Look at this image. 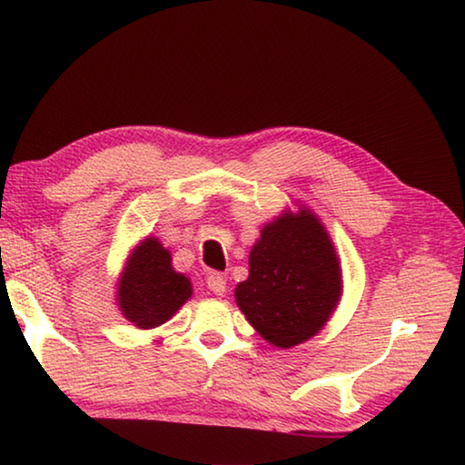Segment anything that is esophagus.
I'll return each mask as SVG.
<instances>
[{"mask_svg": "<svg viewBox=\"0 0 465 465\" xmlns=\"http://www.w3.org/2000/svg\"><path fill=\"white\" fill-rule=\"evenodd\" d=\"M207 286H209L211 292L217 294V297H222V294L227 289V282H225V278L222 274H209L207 276Z\"/></svg>", "mask_w": 465, "mask_h": 465, "instance_id": "1", "label": "esophagus"}]
</instances>
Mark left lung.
<instances>
[{
    "mask_svg": "<svg viewBox=\"0 0 465 465\" xmlns=\"http://www.w3.org/2000/svg\"><path fill=\"white\" fill-rule=\"evenodd\" d=\"M343 292L340 256L325 225L305 205L262 227L250 250V274L235 302L260 337L289 350L317 335Z\"/></svg>",
    "mask_w": 465,
    "mask_h": 465,
    "instance_id": "obj_1",
    "label": "left lung"
}]
</instances>
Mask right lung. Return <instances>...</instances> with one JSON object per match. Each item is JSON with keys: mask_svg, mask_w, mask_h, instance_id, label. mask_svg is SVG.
<instances>
[{"mask_svg": "<svg viewBox=\"0 0 465 465\" xmlns=\"http://www.w3.org/2000/svg\"><path fill=\"white\" fill-rule=\"evenodd\" d=\"M193 297V284L173 268V256L154 235L142 240L117 278L115 302L138 329H154Z\"/></svg>", "mask_w": 465, "mask_h": 465, "instance_id": "1", "label": "right lung"}]
</instances>
